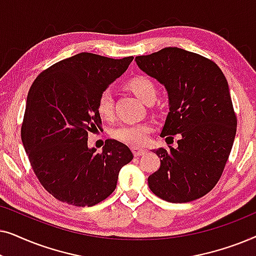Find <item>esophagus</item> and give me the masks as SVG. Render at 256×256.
<instances>
[{
    "label": "esophagus",
    "mask_w": 256,
    "mask_h": 256,
    "mask_svg": "<svg viewBox=\"0 0 256 256\" xmlns=\"http://www.w3.org/2000/svg\"><path fill=\"white\" fill-rule=\"evenodd\" d=\"M132 154H134L135 157H140V156L144 155V154L146 152V149L138 148V146H134V148H132Z\"/></svg>",
    "instance_id": "1"
}]
</instances>
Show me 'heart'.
Here are the masks:
<instances>
[{"label":"heart","instance_id":"1","mask_svg":"<svg viewBox=\"0 0 256 256\" xmlns=\"http://www.w3.org/2000/svg\"><path fill=\"white\" fill-rule=\"evenodd\" d=\"M127 87L142 102L148 104L152 99H156V86L146 76H135L129 80ZM98 113L104 118H112L114 113V101L110 90H104L98 98ZM152 127L150 124H121L112 130V138L130 146H143L148 141Z\"/></svg>","mask_w":256,"mask_h":256}]
</instances>
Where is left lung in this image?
Segmentation results:
<instances>
[{
  "mask_svg": "<svg viewBox=\"0 0 256 256\" xmlns=\"http://www.w3.org/2000/svg\"><path fill=\"white\" fill-rule=\"evenodd\" d=\"M135 60L168 90L170 112L160 136L180 135L176 149L154 152L160 166L148 177L150 190L170 202L196 200L218 183L236 138V115L227 80L211 59L180 48Z\"/></svg>",
  "mask_w": 256,
  "mask_h": 256,
  "instance_id": "left-lung-1",
  "label": "left lung"
}]
</instances>
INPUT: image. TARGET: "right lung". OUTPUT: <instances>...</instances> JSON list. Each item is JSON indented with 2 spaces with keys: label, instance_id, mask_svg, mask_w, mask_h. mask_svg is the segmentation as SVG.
Segmentation results:
<instances>
[{
  "label": "right lung",
  "instance_id": "add662e5",
  "mask_svg": "<svg viewBox=\"0 0 256 256\" xmlns=\"http://www.w3.org/2000/svg\"><path fill=\"white\" fill-rule=\"evenodd\" d=\"M132 59L82 52L44 70L31 85L20 136L38 180L58 200L99 204L134 157L115 140L104 142L102 152L87 146L88 132L101 124L98 98Z\"/></svg>",
  "mask_w": 256,
  "mask_h": 256
}]
</instances>
